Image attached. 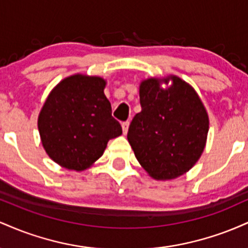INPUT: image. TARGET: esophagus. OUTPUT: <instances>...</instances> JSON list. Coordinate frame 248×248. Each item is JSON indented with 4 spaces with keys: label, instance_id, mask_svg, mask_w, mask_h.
I'll list each match as a JSON object with an SVG mask.
<instances>
[{
    "label": "esophagus",
    "instance_id": "obj_1",
    "mask_svg": "<svg viewBox=\"0 0 248 248\" xmlns=\"http://www.w3.org/2000/svg\"><path fill=\"white\" fill-rule=\"evenodd\" d=\"M122 130H124V134H127L128 132V126H129V121H124L121 124Z\"/></svg>",
    "mask_w": 248,
    "mask_h": 248
}]
</instances>
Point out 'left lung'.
<instances>
[{
  "label": "left lung",
  "instance_id": "8db88e82",
  "mask_svg": "<svg viewBox=\"0 0 248 248\" xmlns=\"http://www.w3.org/2000/svg\"><path fill=\"white\" fill-rule=\"evenodd\" d=\"M171 80L168 90L157 79L142 81L141 112L128 128L136 158L155 179L176 178L191 169L209 132V118L195 90L177 77Z\"/></svg>",
  "mask_w": 248,
  "mask_h": 248
}]
</instances>
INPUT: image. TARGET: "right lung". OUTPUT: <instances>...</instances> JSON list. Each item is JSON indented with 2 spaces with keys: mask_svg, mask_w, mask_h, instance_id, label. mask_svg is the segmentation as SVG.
Segmentation results:
<instances>
[{
  "mask_svg": "<svg viewBox=\"0 0 248 248\" xmlns=\"http://www.w3.org/2000/svg\"><path fill=\"white\" fill-rule=\"evenodd\" d=\"M105 85L98 77H69L53 88L42 108L38 129L43 146L66 169H86L104 154L110 139L122 134Z\"/></svg>",
  "mask_w": 248,
  "mask_h": 248,
  "instance_id": "add662e5",
  "label": "right lung"
}]
</instances>
